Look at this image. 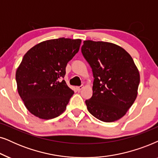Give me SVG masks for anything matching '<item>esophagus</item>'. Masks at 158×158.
<instances>
[{"mask_svg":"<svg viewBox=\"0 0 158 158\" xmlns=\"http://www.w3.org/2000/svg\"><path fill=\"white\" fill-rule=\"evenodd\" d=\"M84 88V85H81L79 86V87H76V89H77V91H80V90H81Z\"/></svg>","mask_w":158,"mask_h":158,"instance_id":"1","label":"esophagus"}]
</instances>
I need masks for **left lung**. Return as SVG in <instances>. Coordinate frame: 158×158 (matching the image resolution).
I'll return each instance as SVG.
<instances>
[{
  "mask_svg": "<svg viewBox=\"0 0 158 158\" xmlns=\"http://www.w3.org/2000/svg\"><path fill=\"white\" fill-rule=\"evenodd\" d=\"M81 53L94 77L93 94L85 100L88 111L102 121H117L137 96L140 76L133 58L120 46L102 41H84Z\"/></svg>",
  "mask_w": 158,
  "mask_h": 158,
  "instance_id": "1",
  "label": "left lung"
}]
</instances>
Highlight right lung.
Returning <instances> with one entry per match:
<instances>
[{
  "instance_id": "add662e5",
  "label": "right lung",
  "mask_w": 158,
  "mask_h": 158,
  "mask_svg": "<svg viewBox=\"0 0 158 158\" xmlns=\"http://www.w3.org/2000/svg\"><path fill=\"white\" fill-rule=\"evenodd\" d=\"M81 43L80 39L50 40L24 55L16 81L19 94L31 114L48 120L66 110L73 91L63 79L67 64L79 51Z\"/></svg>"
}]
</instances>
